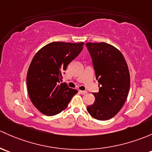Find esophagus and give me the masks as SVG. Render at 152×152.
Wrapping results in <instances>:
<instances>
[{"label": "esophagus", "instance_id": "obj_1", "mask_svg": "<svg viewBox=\"0 0 152 152\" xmlns=\"http://www.w3.org/2000/svg\"><path fill=\"white\" fill-rule=\"evenodd\" d=\"M79 92L81 94V95H84V94L87 93V91H82V90H79Z\"/></svg>", "mask_w": 152, "mask_h": 152}]
</instances>
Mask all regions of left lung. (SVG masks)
Here are the masks:
<instances>
[{"label":"left lung","mask_w":152,"mask_h":152,"mask_svg":"<svg viewBox=\"0 0 152 152\" xmlns=\"http://www.w3.org/2000/svg\"><path fill=\"white\" fill-rule=\"evenodd\" d=\"M92 60L99 92H93L94 103L87 108L97 120H108L117 114L127 100L130 85V72L119 50L106 43H87Z\"/></svg>","instance_id":"obj_1"}]
</instances>
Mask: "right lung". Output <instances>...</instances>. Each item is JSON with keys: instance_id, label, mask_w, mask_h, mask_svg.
<instances>
[{"instance_id": "obj_1", "label": "right lung", "mask_w": 152, "mask_h": 152, "mask_svg": "<svg viewBox=\"0 0 152 152\" xmlns=\"http://www.w3.org/2000/svg\"><path fill=\"white\" fill-rule=\"evenodd\" d=\"M84 44L52 42L35 55L27 74V87L32 103L42 114H59L78 92L60 81L63 71L80 54Z\"/></svg>"}]
</instances>
